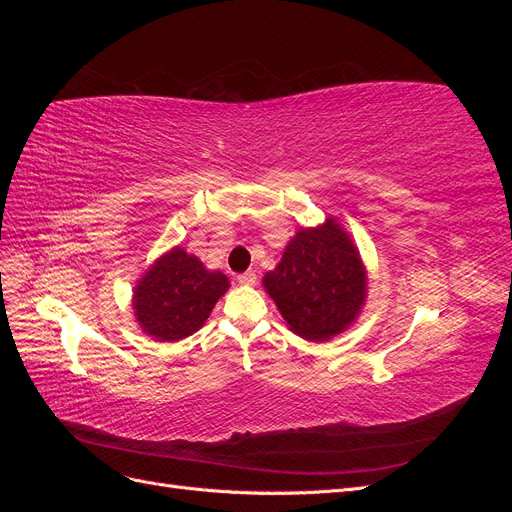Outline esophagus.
Instances as JSON below:
<instances>
[{
	"mask_svg": "<svg viewBox=\"0 0 512 512\" xmlns=\"http://www.w3.org/2000/svg\"><path fill=\"white\" fill-rule=\"evenodd\" d=\"M237 282L243 286H254L256 284V273L254 271H245L241 275H237Z\"/></svg>",
	"mask_w": 512,
	"mask_h": 512,
	"instance_id": "esophagus-1",
	"label": "esophagus"
}]
</instances>
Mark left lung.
<instances>
[{"mask_svg":"<svg viewBox=\"0 0 512 512\" xmlns=\"http://www.w3.org/2000/svg\"><path fill=\"white\" fill-rule=\"evenodd\" d=\"M262 284L290 331L309 342H327L346 331L367 297L361 254L333 218L301 228Z\"/></svg>","mask_w":512,"mask_h":512,"instance_id":"1","label":"left lung"}]
</instances>
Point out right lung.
Returning <instances> with one entry per match:
<instances>
[{
  "mask_svg": "<svg viewBox=\"0 0 512 512\" xmlns=\"http://www.w3.org/2000/svg\"><path fill=\"white\" fill-rule=\"evenodd\" d=\"M228 286L222 271H209L183 247H173L134 288L138 327L158 342H179L203 327Z\"/></svg>",
  "mask_w": 512,
  "mask_h": 512,
  "instance_id": "obj_1",
  "label": "right lung"
}]
</instances>
